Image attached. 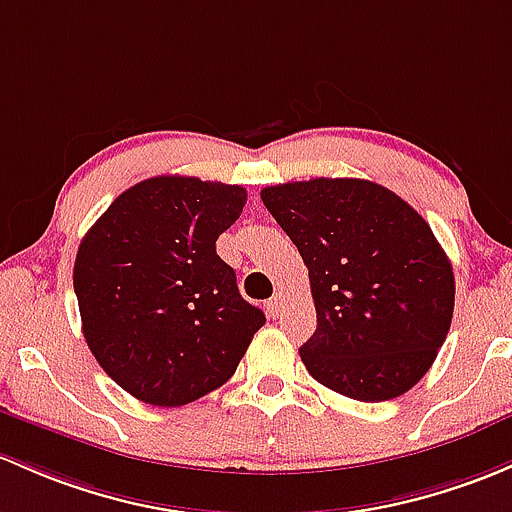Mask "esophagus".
<instances>
[{
    "mask_svg": "<svg viewBox=\"0 0 512 512\" xmlns=\"http://www.w3.org/2000/svg\"><path fill=\"white\" fill-rule=\"evenodd\" d=\"M267 309H270L272 319H279V314H282V294H277V297H272L270 304H267Z\"/></svg>",
    "mask_w": 512,
    "mask_h": 512,
    "instance_id": "1",
    "label": "esophagus"
}]
</instances>
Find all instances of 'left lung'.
Here are the masks:
<instances>
[{
	"label": "left lung",
	"instance_id": "1",
	"mask_svg": "<svg viewBox=\"0 0 512 512\" xmlns=\"http://www.w3.org/2000/svg\"><path fill=\"white\" fill-rule=\"evenodd\" d=\"M260 196L309 270L316 331L299 355L311 378L360 402L405 395L454 314V270L427 220L365 179L292 181Z\"/></svg>",
	"mask_w": 512,
	"mask_h": 512
}]
</instances>
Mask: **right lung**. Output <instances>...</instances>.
<instances>
[{"instance_id": "obj_1", "label": "right lung", "mask_w": 512, "mask_h": 512, "mask_svg": "<svg viewBox=\"0 0 512 512\" xmlns=\"http://www.w3.org/2000/svg\"><path fill=\"white\" fill-rule=\"evenodd\" d=\"M245 201L242 186L154 176L120 193L80 242L73 287L85 341L137 400L181 407L208 395L265 326L215 252Z\"/></svg>"}]
</instances>
